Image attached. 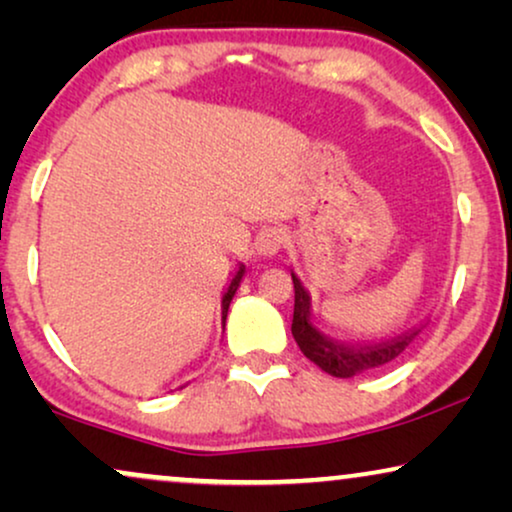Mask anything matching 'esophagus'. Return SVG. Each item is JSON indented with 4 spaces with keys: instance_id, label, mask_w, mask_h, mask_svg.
I'll use <instances>...</instances> for the list:
<instances>
[{
    "instance_id": "obj_1",
    "label": "esophagus",
    "mask_w": 512,
    "mask_h": 512,
    "mask_svg": "<svg viewBox=\"0 0 512 512\" xmlns=\"http://www.w3.org/2000/svg\"><path fill=\"white\" fill-rule=\"evenodd\" d=\"M284 242L286 235L282 228H263L254 242V251L258 258H275L282 251Z\"/></svg>"
}]
</instances>
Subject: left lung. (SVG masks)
I'll list each match as a JSON object with an SVG mask.
<instances>
[{"instance_id": "1", "label": "left lung", "mask_w": 512, "mask_h": 512, "mask_svg": "<svg viewBox=\"0 0 512 512\" xmlns=\"http://www.w3.org/2000/svg\"><path fill=\"white\" fill-rule=\"evenodd\" d=\"M293 289H296V303H293V324L291 333L296 338L300 352L307 359L333 377H354L366 373V370L380 368L384 363L398 359L405 347L415 340L424 324L412 326L408 331L389 335L375 342H345L326 335L317 326V317L312 310V296L305 289L296 272L291 270Z\"/></svg>"}]
</instances>
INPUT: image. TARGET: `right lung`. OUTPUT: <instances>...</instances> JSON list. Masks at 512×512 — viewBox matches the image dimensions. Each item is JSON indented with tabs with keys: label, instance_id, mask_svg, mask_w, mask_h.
<instances>
[{
	"label": "right lung",
	"instance_id": "add662e5",
	"mask_svg": "<svg viewBox=\"0 0 512 512\" xmlns=\"http://www.w3.org/2000/svg\"><path fill=\"white\" fill-rule=\"evenodd\" d=\"M244 272H247V268H244V263H240V268H237V270L233 272V277H230V282H228V286H226V291H223V296H221V326H223V331H226L228 307H230V303H233L235 291L240 289Z\"/></svg>",
	"mask_w": 512,
	"mask_h": 512
}]
</instances>
